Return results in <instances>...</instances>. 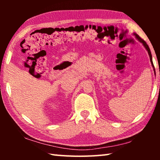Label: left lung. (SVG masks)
Masks as SVG:
<instances>
[{
    "label": "left lung",
    "mask_w": 160,
    "mask_h": 160,
    "mask_svg": "<svg viewBox=\"0 0 160 160\" xmlns=\"http://www.w3.org/2000/svg\"><path fill=\"white\" fill-rule=\"evenodd\" d=\"M133 35H135V37L137 38L138 39V41L139 42H140L142 43V44H143V46H144L145 47V48H146V50L148 51V54H149V56H150V62H151V64H152V67L154 68V70H155V67H154V65H153V62H152V54H151V52H150V48H149V47H148V45L147 44V43H146L144 40H143L142 39H141V38H140L138 35L137 34H135V33H133Z\"/></svg>",
    "instance_id": "obj_1"
}]
</instances>
